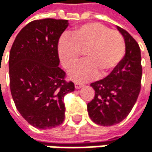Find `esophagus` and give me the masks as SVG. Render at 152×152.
<instances>
[{
	"instance_id": "obj_1",
	"label": "esophagus",
	"mask_w": 152,
	"mask_h": 152,
	"mask_svg": "<svg viewBox=\"0 0 152 152\" xmlns=\"http://www.w3.org/2000/svg\"><path fill=\"white\" fill-rule=\"evenodd\" d=\"M83 85H84V84H83V83H81V82H76V83H75V88H76V89H80V88H81Z\"/></svg>"
}]
</instances>
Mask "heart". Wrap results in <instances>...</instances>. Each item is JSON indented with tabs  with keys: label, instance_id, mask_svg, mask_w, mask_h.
<instances>
[{
	"label": "heart",
	"instance_id": "b5f03b06",
	"mask_svg": "<svg viewBox=\"0 0 152 152\" xmlns=\"http://www.w3.org/2000/svg\"><path fill=\"white\" fill-rule=\"evenodd\" d=\"M85 60L72 70L74 80H87L96 75V70L102 72L114 68L122 61L126 43L122 34L110 30L107 26L92 22L74 30L67 41L59 44V54L62 63L72 67L78 61V51H85Z\"/></svg>",
	"mask_w": 152,
	"mask_h": 152
}]
</instances>
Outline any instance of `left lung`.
<instances>
[{
	"label": "left lung",
	"mask_w": 152,
	"mask_h": 152,
	"mask_svg": "<svg viewBox=\"0 0 152 152\" xmlns=\"http://www.w3.org/2000/svg\"><path fill=\"white\" fill-rule=\"evenodd\" d=\"M117 28L125 40V56L106 78L91 83L95 94L87 105L91 121L102 126H111L123 121L132 110L140 91V46L127 31Z\"/></svg>",
	"instance_id": "8db88e82"
}]
</instances>
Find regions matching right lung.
<instances>
[{
    "label": "right lung",
    "instance_id": "add662e5",
    "mask_svg": "<svg viewBox=\"0 0 152 152\" xmlns=\"http://www.w3.org/2000/svg\"><path fill=\"white\" fill-rule=\"evenodd\" d=\"M67 20L31 21L16 36L10 51V88L20 115L38 129L61 125L65 118L64 96L74 91L59 67L58 43Z\"/></svg>",
    "mask_w": 152,
    "mask_h": 152
}]
</instances>
